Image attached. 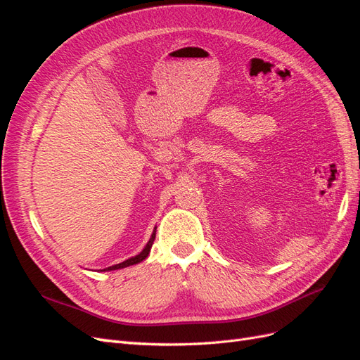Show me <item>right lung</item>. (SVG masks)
I'll return each instance as SVG.
<instances>
[{
    "label": "right lung",
    "mask_w": 360,
    "mask_h": 360,
    "mask_svg": "<svg viewBox=\"0 0 360 360\" xmlns=\"http://www.w3.org/2000/svg\"><path fill=\"white\" fill-rule=\"evenodd\" d=\"M155 237H156V234L153 233V236H151V238H150V240H148V243H147V245H146V248L143 249V252L138 254L136 257L129 258V259L123 261V263L115 264V266H111V267L103 269V270H105V271H106V270H117V269H123V267H127V266H134V264H138V263H141V261H143V259H146V258H147V255H148V252H150V249H151V245H153V242H155Z\"/></svg>",
    "instance_id": "obj_1"
}]
</instances>
